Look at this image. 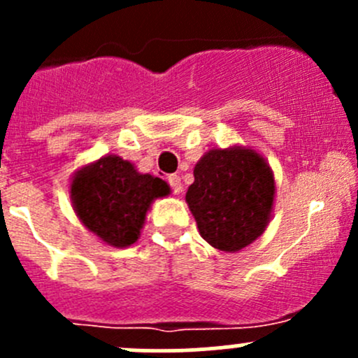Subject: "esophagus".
<instances>
[{
  "mask_svg": "<svg viewBox=\"0 0 358 358\" xmlns=\"http://www.w3.org/2000/svg\"><path fill=\"white\" fill-rule=\"evenodd\" d=\"M168 183H169V187H171V190L175 196H178V194L182 192V178H180L178 175H169Z\"/></svg>",
  "mask_w": 358,
  "mask_h": 358,
  "instance_id": "obj_1",
  "label": "esophagus"
}]
</instances>
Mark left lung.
Instances as JSON below:
<instances>
[{"label":"left lung","mask_w":358,"mask_h":358,"mask_svg":"<svg viewBox=\"0 0 358 358\" xmlns=\"http://www.w3.org/2000/svg\"><path fill=\"white\" fill-rule=\"evenodd\" d=\"M275 180L251 147L211 149L197 161L185 201L202 239L225 252L255 243L270 223Z\"/></svg>","instance_id":"8db88e82"}]
</instances>
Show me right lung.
<instances>
[{"instance_id":"1","label":"right lung","mask_w":358,"mask_h":358,"mask_svg":"<svg viewBox=\"0 0 358 358\" xmlns=\"http://www.w3.org/2000/svg\"><path fill=\"white\" fill-rule=\"evenodd\" d=\"M169 192L164 180L138 173L133 162L114 154L79 168L69 190L79 222L112 248L135 244L152 202Z\"/></svg>"}]
</instances>
